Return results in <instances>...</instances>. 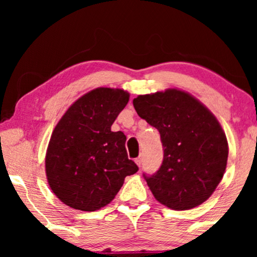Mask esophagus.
Wrapping results in <instances>:
<instances>
[{
	"label": "esophagus",
	"instance_id": "obj_1",
	"mask_svg": "<svg viewBox=\"0 0 257 257\" xmlns=\"http://www.w3.org/2000/svg\"><path fill=\"white\" fill-rule=\"evenodd\" d=\"M135 163H137L139 167H141V164H143V158H141V157H138L137 159H135Z\"/></svg>",
	"mask_w": 257,
	"mask_h": 257
}]
</instances>
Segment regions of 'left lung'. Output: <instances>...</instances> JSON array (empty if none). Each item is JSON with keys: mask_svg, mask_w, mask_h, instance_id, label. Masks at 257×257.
<instances>
[{"mask_svg": "<svg viewBox=\"0 0 257 257\" xmlns=\"http://www.w3.org/2000/svg\"><path fill=\"white\" fill-rule=\"evenodd\" d=\"M133 105L161 134L162 166L152 175L144 174L155 198L174 210L204 203L220 184L228 157L225 132L216 117L179 89L139 95Z\"/></svg>", "mask_w": 257, "mask_h": 257, "instance_id": "8db88e82", "label": "left lung"}]
</instances>
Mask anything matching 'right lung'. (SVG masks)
Returning a JSON list of instances; mask_svg holds the SVG:
<instances>
[{"instance_id": "add662e5", "label": "right lung", "mask_w": 257, "mask_h": 257, "mask_svg": "<svg viewBox=\"0 0 257 257\" xmlns=\"http://www.w3.org/2000/svg\"><path fill=\"white\" fill-rule=\"evenodd\" d=\"M129 101L123 89L100 87L70 106L52 133L46 175L64 204L83 211L107 205L125 176L139 168L128 158L125 135L111 125Z\"/></svg>"}]
</instances>
